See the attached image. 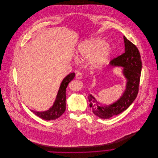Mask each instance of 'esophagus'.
I'll return each instance as SVG.
<instances>
[{
  "mask_svg": "<svg viewBox=\"0 0 158 158\" xmlns=\"http://www.w3.org/2000/svg\"><path fill=\"white\" fill-rule=\"evenodd\" d=\"M75 77H76L77 79L81 80V79H82V78H83V75H82V73H81V72H77V73H76Z\"/></svg>",
  "mask_w": 158,
  "mask_h": 158,
  "instance_id": "1",
  "label": "esophagus"
}]
</instances>
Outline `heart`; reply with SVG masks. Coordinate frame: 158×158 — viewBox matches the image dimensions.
<instances>
[{"instance_id": "1", "label": "heart", "mask_w": 158, "mask_h": 158, "mask_svg": "<svg viewBox=\"0 0 158 158\" xmlns=\"http://www.w3.org/2000/svg\"><path fill=\"white\" fill-rule=\"evenodd\" d=\"M111 53V48L106 42L100 38H93L81 43L77 49L76 57L79 60L89 59L90 68L101 67L106 61Z\"/></svg>"}]
</instances>
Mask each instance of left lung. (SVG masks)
I'll return each mask as SVG.
<instances>
[{"instance_id":"1","label":"left lung","mask_w":158,"mask_h":158,"mask_svg":"<svg viewBox=\"0 0 158 158\" xmlns=\"http://www.w3.org/2000/svg\"><path fill=\"white\" fill-rule=\"evenodd\" d=\"M125 52L110 62L113 66L123 67V73L127 78L126 89L121 97L110 105H100L92 95L88 96L89 106L93 113L102 118H109L125 111L135 101L139 92L142 61L137 47L123 36Z\"/></svg>"}]
</instances>
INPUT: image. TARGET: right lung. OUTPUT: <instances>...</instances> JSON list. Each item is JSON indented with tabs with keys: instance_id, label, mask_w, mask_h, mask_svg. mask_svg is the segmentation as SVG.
I'll use <instances>...</instances> for the list:
<instances>
[{
	"instance_id": "right-lung-1",
	"label": "right lung",
	"mask_w": 158,
	"mask_h": 158,
	"mask_svg": "<svg viewBox=\"0 0 158 158\" xmlns=\"http://www.w3.org/2000/svg\"><path fill=\"white\" fill-rule=\"evenodd\" d=\"M75 75V73L73 72L69 74L63 79L58 92L56 100L53 106L48 110L43 112L34 111L33 110L31 111L45 120H55L61 116L66 110V88L68 84L73 79Z\"/></svg>"
}]
</instances>
